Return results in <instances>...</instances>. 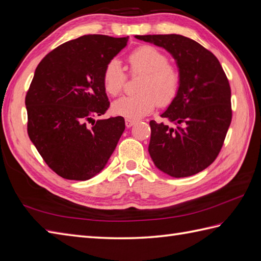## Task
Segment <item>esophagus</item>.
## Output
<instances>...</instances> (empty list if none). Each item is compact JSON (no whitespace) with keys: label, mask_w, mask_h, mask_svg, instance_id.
<instances>
[{"label":"esophagus","mask_w":261,"mask_h":261,"mask_svg":"<svg viewBox=\"0 0 261 261\" xmlns=\"http://www.w3.org/2000/svg\"><path fill=\"white\" fill-rule=\"evenodd\" d=\"M136 123V121L135 120H131V119H126L125 120V125H126V128H131V126Z\"/></svg>","instance_id":"1"}]
</instances>
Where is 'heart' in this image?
Here are the masks:
<instances>
[{
    "label": "heart",
    "instance_id": "obj_1",
    "mask_svg": "<svg viewBox=\"0 0 261 261\" xmlns=\"http://www.w3.org/2000/svg\"><path fill=\"white\" fill-rule=\"evenodd\" d=\"M126 61L132 75H142L133 95L122 96L112 105V112L126 119L137 120L151 113L156 106L167 108L177 98L181 87V74L169 62L165 53L152 45H141L129 53ZM126 79L123 66L111 60L103 71V87L111 96L123 90Z\"/></svg>",
    "mask_w": 261,
    "mask_h": 261
}]
</instances>
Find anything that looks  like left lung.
<instances>
[{
	"mask_svg": "<svg viewBox=\"0 0 261 261\" xmlns=\"http://www.w3.org/2000/svg\"><path fill=\"white\" fill-rule=\"evenodd\" d=\"M136 38L166 48L181 74L177 98L161 114L168 123L150 121L151 159L174 178L204 170L219 154L231 123V90L225 71L214 53L186 36Z\"/></svg>",
	"mask_w": 261,
	"mask_h": 261,
	"instance_id": "8db88e82",
	"label": "left lung"
}]
</instances>
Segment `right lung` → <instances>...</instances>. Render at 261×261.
Segmentation results:
<instances>
[{"mask_svg":"<svg viewBox=\"0 0 261 261\" xmlns=\"http://www.w3.org/2000/svg\"><path fill=\"white\" fill-rule=\"evenodd\" d=\"M128 39L83 35L59 45L36 66L25 96L28 135L60 177L80 181L94 177L122 136V117L92 118L110 107L103 71Z\"/></svg>","mask_w":261,"mask_h":261,"instance_id":"1","label":"right lung"}]
</instances>
